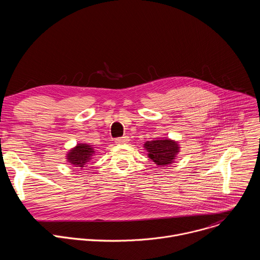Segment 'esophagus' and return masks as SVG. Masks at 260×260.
Segmentation results:
<instances>
[{"label":"esophagus","mask_w":260,"mask_h":260,"mask_svg":"<svg viewBox=\"0 0 260 260\" xmlns=\"http://www.w3.org/2000/svg\"><path fill=\"white\" fill-rule=\"evenodd\" d=\"M128 141H129V138L125 136V137L116 139V140H115V143H116L117 145H121V144H126V143H128Z\"/></svg>","instance_id":"1"}]
</instances>
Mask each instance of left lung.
Here are the masks:
<instances>
[{
  "instance_id": "left-lung-1",
  "label": "left lung",
  "mask_w": 260,
  "mask_h": 260,
  "mask_svg": "<svg viewBox=\"0 0 260 260\" xmlns=\"http://www.w3.org/2000/svg\"><path fill=\"white\" fill-rule=\"evenodd\" d=\"M143 147L147 151L148 157L152 159L158 167H167L174 164L180 152L178 141L170 138H159L153 141H147Z\"/></svg>"
}]
</instances>
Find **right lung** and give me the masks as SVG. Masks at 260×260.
<instances>
[{"instance_id": "add662e5", "label": "right lung", "mask_w": 260, "mask_h": 260, "mask_svg": "<svg viewBox=\"0 0 260 260\" xmlns=\"http://www.w3.org/2000/svg\"><path fill=\"white\" fill-rule=\"evenodd\" d=\"M95 150L92 145L87 143H79L71 149L66 154L67 162L73 167L82 169L93 158Z\"/></svg>"}]
</instances>
